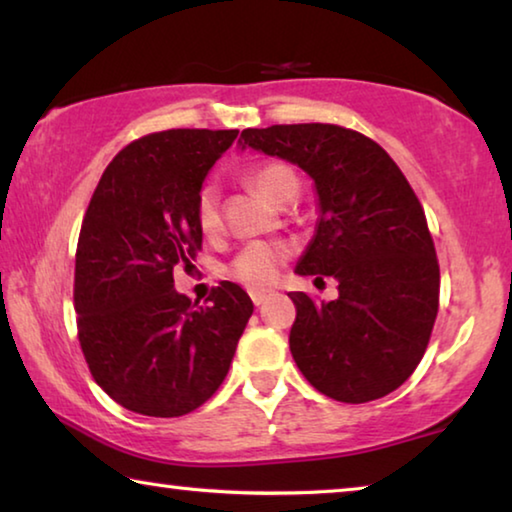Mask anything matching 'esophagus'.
<instances>
[{"label": "esophagus", "mask_w": 512, "mask_h": 512, "mask_svg": "<svg viewBox=\"0 0 512 512\" xmlns=\"http://www.w3.org/2000/svg\"><path fill=\"white\" fill-rule=\"evenodd\" d=\"M268 296H271V293H268V291H250V298H253V302H255L257 307L264 305Z\"/></svg>", "instance_id": "obj_1"}]
</instances>
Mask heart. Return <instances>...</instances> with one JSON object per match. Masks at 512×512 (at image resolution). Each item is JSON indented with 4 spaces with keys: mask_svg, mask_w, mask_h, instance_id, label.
Masks as SVG:
<instances>
[{
    "mask_svg": "<svg viewBox=\"0 0 512 512\" xmlns=\"http://www.w3.org/2000/svg\"><path fill=\"white\" fill-rule=\"evenodd\" d=\"M250 183L262 192L268 201L280 203L289 189L298 187V178L287 164L282 162H264L248 173ZM194 216L203 235H214L221 228L219 212V189L214 185H203L196 194ZM289 259V248L280 241H255L248 244L241 253L232 259L228 266V275L232 280L244 284L248 289H266L277 280L282 266Z\"/></svg>",
    "mask_w": 512,
    "mask_h": 512,
    "instance_id": "heart-1",
    "label": "heart"
}]
</instances>
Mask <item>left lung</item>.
<instances>
[{"mask_svg": "<svg viewBox=\"0 0 512 512\" xmlns=\"http://www.w3.org/2000/svg\"><path fill=\"white\" fill-rule=\"evenodd\" d=\"M239 144L298 164L316 187V232L296 273L334 277L339 298L316 305L289 293L296 366L339 402L393 393L427 350L440 293L436 248L409 180L377 142L334 124L246 128Z\"/></svg>", "mask_w": 512, "mask_h": 512, "instance_id": "8db88e82", "label": "left lung"}]
</instances>
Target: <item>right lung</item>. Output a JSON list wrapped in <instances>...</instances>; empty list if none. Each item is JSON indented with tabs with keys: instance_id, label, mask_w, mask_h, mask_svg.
I'll use <instances>...</instances> for the list:
<instances>
[{
	"instance_id": "add662e5",
	"label": "right lung",
	"mask_w": 512,
	"mask_h": 512,
	"mask_svg": "<svg viewBox=\"0 0 512 512\" xmlns=\"http://www.w3.org/2000/svg\"><path fill=\"white\" fill-rule=\"evenodd\" d=\"M239 131L171 128L128 144L103 171L76 248L74 307L97 384L128 411L178 418L228 375L253 300L235 282L198 305L173 289L203 244L198 189Z\"/></svg>"
}]
</instances>
